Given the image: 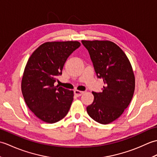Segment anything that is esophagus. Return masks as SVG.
Returning <instances> with one entry per match:
<instances>
[{
	"label": "esophagus",
	"mask_w": 157,
	"mask_h": 157,
	"mask_svg": "<svg viewBox=\"0 0 157 157\" xmlns=\"http://www.w3.org/2000/svg\"><path fill=\"white\" fill-rule=\"evenodd\" d=\"M74 94H75V95H76L77 96H82L83 94H84V92L78 90H75L74 91Z\"/></svg>",
	"instance_id": "esophagus-1"
}]
</instances>
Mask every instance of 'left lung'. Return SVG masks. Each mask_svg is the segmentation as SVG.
Wrapping results in <instances>:
<instances>
[{
  "mask_svg": "<svg viewBox=\"0 0 157 157\" xmlns=\"http://www.w3.org/2000/svg\"><path fill=\"white\" fill-rule=\"evenodd\" d=\"M98 78L105 86L102 92H92L94 101L87 106L89 116L99 123L108 124L121 116L131 102L135 77L128 56L109 40H82Z\"/></svg>",
  "mask_w": 157,
  "mask_h": 157,
  "instance_id": "8db88e82",
  "label": "left lung"
}]
</instances>
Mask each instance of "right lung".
I'll return each instance as SVG.
<instances>
[{"instance_id": "add662e5", "label": "right lung", "mask_w": 157, "mask_h": 157, "mask_svg": "<svg viewBox=\"0 0 157 157\" xmlns=\"http://www.w3.org/2000/svg\"><path fill=\"white\" fill-rule=\"evenodd\" d=\"M78 41L47 42L36 49L25 65L21 92L26 105L42 121L54 123L64 118L73 100V92L55 86L66 60L80 46Z\"/></svg>"}]
</instances>
